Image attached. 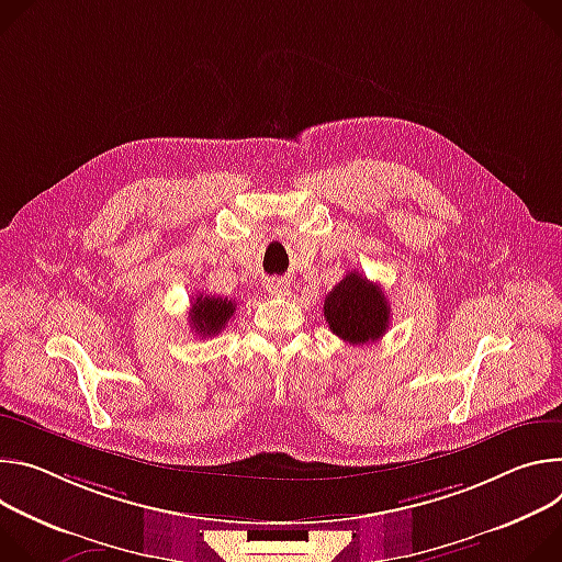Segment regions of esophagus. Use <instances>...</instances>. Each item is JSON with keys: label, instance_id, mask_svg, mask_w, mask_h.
Masks as SVG:
<instances>
[{"label": "esophagus", "instance_id": "esophagus-1", "mask_svg": "<svg viewBox=\"0 0 562 562\" xmlns=\"http://www.w3.org/2000/svg\"><path fill=\"white\" fill-rule=\"evenodd\" d=\"M266 290H268L270 294H274V296H283V294H288V283H285L283 279H270V281L266 283Z\"/></svg>", "mask_w": 562, "mask_h": 562}]
</instances>
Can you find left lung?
Returning <instances> with one entry per match:
<instances>
[{
  "mask_svg": "<svg viewBox=\"0 0 562 562\" xmlns=\"http://www.w3.org/2000/svg\"><path fill=\"white\" fill-rule=\"evenodd\" d=\"M324 317L339 339L361 346L378 341L386 333L391 305L378 283L352 270L328 292Z\"/></svg>",
  "mask_w": 562,
  "mask_h": 562,
  "instance_id": "1",
  "label": "left lung"
}]
</instances>
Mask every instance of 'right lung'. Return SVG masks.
I'll return each instance as SVG.
<instances>
[{
	"mask_svg": "<svg viewBox=\"0 0 562 562\" xmlns=\"http://www.w3.org/2000/svg\"><path fill=\"white\" fill-rule=\"evenodd\" d=\"M236 313V303L227 296L196 294L190 307V326L199 337L218 335Z\"/></svg>",
	"mask_w": 562,
	"mask_h": 562,
	"instance_id": "obj_1",
	"label": "right lung"
}]
</instances>
